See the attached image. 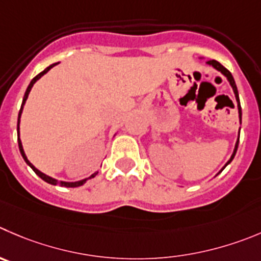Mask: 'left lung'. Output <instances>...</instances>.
<instances>
[{
    "label": "left lung",
    "mask_w": 261,
    "mask_h": 261,
    "mask_svg": "<svg viewBox=\"0 0 261 261\" xmlns=\"http://www.w3.org/2000/svg\"><path fill=\"white\" fill-rule=\"evenodd\" d=\"M206 64L207 65H210V66H213V68L215 69V70H218V71H220V73L223 74V75L225 76V78H227V81L229 82V84H230V87H232V89H233V93H234V97H236V101H237V109H238V118H240V124H241V121H242V111H241V103H240V97H238V91H237V86H236V83H234V79H233V76H232V74H230V71L228 70V69H225L224 66L222 65V64L220 63H218L217 60H209V61H206ZM238 142H240V132H238V138H237V141H236V145H234V150H233V153L232 155H230V158H229V160L227 161V163H225V165L223 166L222 168V170H220L219 173H222L223 172V169H224L225 166L228 165V164L230 163V161L233 160V158H234V155H236V152H237V147H238ZM219 173H218V174H219Z\"/></svg>",
    "instance_id": "8db88e82"
}]
</instances>
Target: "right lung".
<instances>
[{"instance_id": "add662e5", "label": "right lung", "mask_w": 261, "mask_h": 261, "mask_svg": "<svg viewBox=\"0 0 261 261\" xmlns=\"http://www.w3.org/2000/svg\"><path fill=\"white\" fill-rule=\"evenodd\" d=\"M58 64H59V63H56V64H52V65H49L48 68H46V69H44L43 71H41V73H39L38 75H36V76H34V78L32 79V82H31V83H29L28 88H27V91H25V95H24V98H23V103H21L20 111H19V116H17V143H19V150H20V153H21V156H23L24 161H25V163L28 164L29 166H31L32 169H33V172L36 173V174L38 175L39 178H42V179H43L44 182L49 183V185H54V186H58V185H59V186H61V187H79V186H83L84 183H86L87 180H88V179H91V178L96 177V174H97L98 172L93 173V174H92L91 177H88V178H84V179H82V180H76V182H64V180H58V179H55V178L49 177V175L44 174V173H42L41 170H38V169H37L36 166H34L33 164H32L31 161L28 160V158H27L25 152H24L23 143H21V140H20V126H19V125H20V118H21V114H23V109H24V105H25V101H27V98H28V96H29V92H31L32 87H33V84L36 83V82L38 81V79H41L42 76L44 75V74H46V73H48V70H49V69H52V68H54L55 65H58Z\"/></svg>"}]
</instances>
